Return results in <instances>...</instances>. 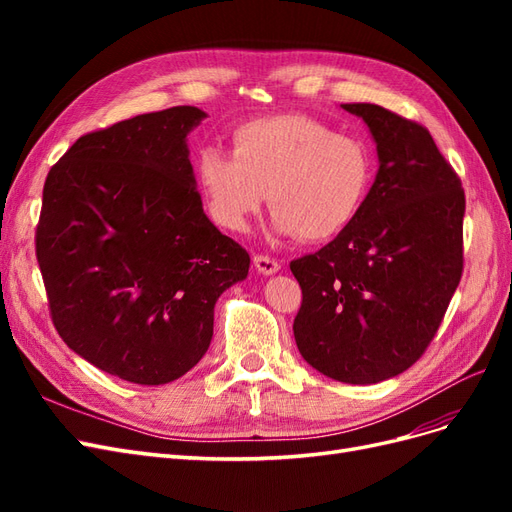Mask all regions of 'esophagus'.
I'll use <instances>...</instances> for the list:
<instances>
[{
    "instance_id": "1",
    "label": "esophagus",
    "mask_w": 512,
    "mask_h": 512,
    "mask_svg": "<svg viewBox=\"0 0 512 512\" xmlns=\"http://www.w3.org/2000/svg\"><path fill=\"white\" fill-rule=\"evenodd\" d=\"M254 267H256L262 275H271V273H275V271H280V262H277V260L271 258V256L256 254V256H254Z\"/></svg>"
}]
</instances>
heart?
<instances>
[{
    "instance_id": "1",
    "label": "heart",
    "mask_w": 512,
    "mask_h": 512,
    "mask_svg": "<svg viewBox=\"0 0 512 512\" xmlns=\"http://www.w3.org/2000/svg\"><path fill=\"white\" fill-rule=\"evenodd\" d=\"M230 151L207 147L196 160L209 218L226 230H243L267 192L277 230L331 239L354 222L374 179V158L361 138L301 113L239 123Z\"/></svg>"
}]
</instances>
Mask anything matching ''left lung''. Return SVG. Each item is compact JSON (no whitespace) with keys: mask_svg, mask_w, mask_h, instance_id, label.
Wrapping results in <instances>:
<instances>
[{"mask_svg":"<svg viewBox=\"0 0 512 512\" xmlns=\"http://www.w3.org/2000/svg\"><path fill=\"white\" fill-rule=\"evenodd\" d=\"M378 145L354 222L290 262L303 301L294 339L320 374L376 384L425 354L463 273L466 194L425 126L367 102L342 104Z\"/></svg>","mask_w":512,"mask_h":512,"instance_id":"obj_1","label":"left lung"}]
</instances>
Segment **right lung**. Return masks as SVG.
Segmentation results:
<instances>
[{"mask_svg": "<svg viewBox=\"0 0 512 512\" xmlns=\"http://www.w3.org/2000/svg\"><path fill=\"white\" fill-rule=\"evenodd\" d=\"M207 117L173 106L83 134L42 190L36 258L59 337L134 384L190 371L220 294L250 254L203 211L185 136Z\"/></svg>", "mask_w": 512, "mask_h": 512, "instance_id": "1", "label": "right lung"}]
</instances>
